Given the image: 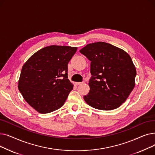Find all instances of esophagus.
<instances>
[{
    "instance_id": "1",
    "label": "esophagus",
    "mask_w": 155,
    "mask_h": 155,
    "mask_svg": "<svg viewBox=\"0 0 155 155\" xmlns=\"http://www.w3.org/2000/svg\"><path fill=\"white\" fill-rule=\"evenodd\" d=\"M84 82H76L75 83V84L76 85H81V84H82Z\"/></svg>"
}]
</instances>
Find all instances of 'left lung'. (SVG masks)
Masks as SVG:
<instances>
[{
    "mask_svg": "<svg viewBox=\"0 0 155 155\" xmlns=\"http://www.w3.org/2000/svg\"><path fill=\"white\" fill-rule=\"evenodd\" d=\"M80 52L91 61L90 91L84 97L87 104L103 110L120 106L135 86L136 70L131 56L104 42L88 44Z\"/></svg>",
    "mask_w": 155,
    "mask_h": 155,
    "instance_id": "8db88e82",
    "label": "left lung"
}]
</instances>
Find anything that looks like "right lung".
I'll list each match as a JSON object with an SVG mask.
<instances>
[{
    "label": "right lung",
    "mask_w": 155,
    "mask_h": 155,
    "mask_svg": "<svg viewBox=\"0 0 155 155\" xmlns=\"http://www.w3.org/2000/svg\"><path fill=\"white\" fill-rule=\"evenodd\" d=\"M77 47L51 45L32 54L23 64L18 88L28 104L41 114L61 107L73 85L68 64Z\"/></svg>",
    "instance_id": "1"
}]
</instances>
